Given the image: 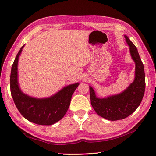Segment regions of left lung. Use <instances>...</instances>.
<instances>
[{"label":"left lung","instance_id":"obj_1","mask_svg":"<svg viewBox=\"0 0 156 156\" xmlns=\"http://www.w3.org/2000/svg\"><path fill=\"white\" fill-rule=\"evenodd\" d=\"M124 37L129 47L131 58L135 64L133 82L121 93L105 98L97 97L94 89L89 86L92 107L99 116L109 121L121 120L131 115L140 106L145 92L144 64L137 48L127 35Z\"/></svg>","mask_w":156,"mask_h":156}]
</instances>
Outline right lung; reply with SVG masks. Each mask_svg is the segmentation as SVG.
<instances>
[{
	"mask_svg": "<svg viewBox=\"0 0 156 156\" xmlns=\"http://www.w3.org/2000/svg\"><path fill=\"white\" fill-rule=\"evenodd\" d=\"M24 46L20 49L11 68L10 85L12 99L20 113L27 120L41 125H53L64 117L79 83L66 86L48 98H35L25 94L18 81V62Z\"/></svg>",
	"mask_w": 156,
	"mask_h": 156,
	"instance_id": "add662e5",
	"label": "right lung"
}]
</instances>
